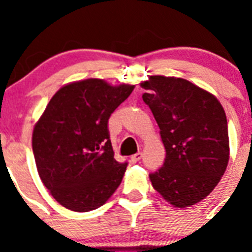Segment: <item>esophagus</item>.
Instances as JSON below:
<instances>
[{"instance_id":"esophagus-1","label":"esophagus","mask_w":252,"mask_h":252,"mask_svg":"<svg viewBox=\"0 0 252 252\" xmlns=\"http://www.w3.org/2000/svg\"><path fill=\"white\" fill-rule=\"evenodd\" d=\"M141 158H142V153H136V154H133L132 157H131V161L132 162H137V161H140V160H141Z\"/></svg>"}]
</instances>
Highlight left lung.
I'll use <instances>...</instances> for the list:
<instances>
[{
	"mask_svg": "<svg viewBox=\"0 0 252 252\" xmlns=\"http://www.w3.org/2000/svg\"><path fill=\"white\" fill-rule=\"evenodd\" d=\"M141 86L166 151L161 168L150 173L151 184L174 207L195 204L215 189L228 164L223 107L182 78L153 75Z\"/></svg>",
	"mask_w": 252,
	"mask_h": 252,
	"instance_id": "1",
	"label": "left lung"
}]
</instances>
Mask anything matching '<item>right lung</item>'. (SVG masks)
<instances>
[{
    "mask_svg": "<svg viewBox=\"0 0 252 252\" xmlns=\"http://www.w3.org/2000/svg\"><path fill=\"white\" fill-rule=\"evenodd\" d=\"M133 86L112 87L86 79L60 88L32 132L39 175L55 201L70 211L90 212L115 193L127 161L113 157L108 120Z\"/></svg>",
    "mask_w": 252,
    "mask_h": 252,
    "instance_id": "1",
    "label": "right lung"
}]
</instances>
